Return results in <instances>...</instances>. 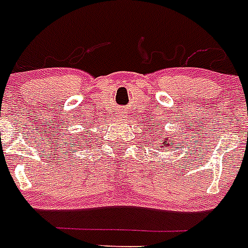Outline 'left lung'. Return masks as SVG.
Masks as SVG:
<instances>
[{"label": "left lung", "instance_id": "left-lung-1", "mask_svg": "<svg viewBox=\"0 0 248 248\" xmlns=\"http://www.w3.org/2000/svg\"><path fill=\"white\" fill-rule=\"evenodd\" d=\"M161 147H165V151H166V150H168V146H165V143H162L161 144Z\"/></svg>", "mask_w": 248, "mask_h": 248}]
</instances>
